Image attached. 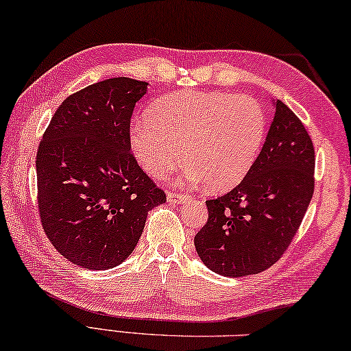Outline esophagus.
I'll return each instance as SVG.
<instances>
[{"mask_svg": "<svg viewBox=\"0 0 351 351\" xmlns=\"http://www.w3.org/2000/svg\"><path fill=\"white\" fill-rule=\"evenodd\" d=\"M166 196H168V201L171 202V204H183L188 199V196L185 193H174V191H168V194H166Z\"/></svg>", "mask_w": 351, "mask_h": 351, "instance_id": "34e87169", "label": "esophagus"}]
</instances>
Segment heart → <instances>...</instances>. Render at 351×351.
<instances>
[{
  "mask_svg": "<svg viewBox=\"0 0 351 351\" xmlns=\"http://www.w3.org/2000/svg\"><path fill=\"white\" fill-rule=\"evenodd\" d=\"M265 134L267 112L251 97L185 90L154 101L147 119L132 125L130 149L157 179L185 157L183 183L206 180L210 190L226 191L251 171Z\"/></svg>",
  "mask_w": 351,
  "mask_h": 351,
  "instance_id": "obj_1",
  "label": "heart"
}]
</instances>
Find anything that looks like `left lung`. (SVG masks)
<instances>
[{
    "label": "left lung",
    "mask_w": 351,
    "mask_h": 351,
    "mask_svg": "<svg viewBox=\"0 0 351 351\" xmlns=\"http://www.w3.org/2000/svg\"><path fill=\"white\" fill-rule=\"evenodd\" d=\"M274 117L256 163L234 190L207 201V224L194 237L201 261L228 278L278 262L314 194L315 152L295 112L274 100Z\"/></svg>",
    "instance_id": "1"
}]
</instances>
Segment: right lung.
<instances>
[{"mask_svg":"<svg viewBox=\"0 0 351 351\" xmlns=\"http://www.w3.org/2000/svg\"><path fill=\"white\" fill-rule=\"evenodd\" d=\"M145 82L119 77L69 95L37 149V204L48 240L75 265L108 269L132 254L165 191L130 152Z\"/></svg>","mask_w":351,"mask_h":351,"instance_id":"obj_1","label":"right lung"}]
</instances>
